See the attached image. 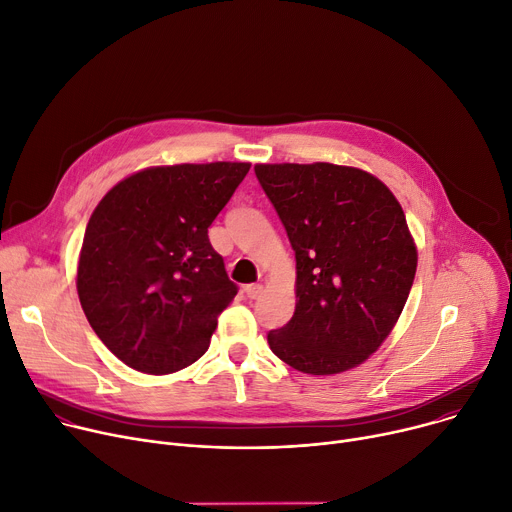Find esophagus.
Instances as JSON below:
<instances>
[{
	"instance_id": "1",
	"label": "esophagus",
	"mask_w": 512,
	"mask_h": 512,
	"mask_svg": "<svg viewBox=\"0 0 512 512\" xmlns=\"http://www.w3.org/2000/svg\"><path fill=\"white\" fill-rule=\"evenodd\" d=\"M245 292H247V296H249L251 300H255V298H259V296L263 294V286H261V284H249V286L245 288Z\"/></svg>"
}]
</instances>
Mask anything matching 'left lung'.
<instances>
[{"label":"left lung","instance_id":"1","mask_svg":"<svg viewBox=\"0 0 512 512\" xmlns=\"http://www.w3.org/2000/svg\"><path fill=\"white\" fill-rule=\"evenodd\" d=\"M255 175L296 255V309L267 333L271 352L306 374L362 364L395 327L416 276L399 201L354 166L257 164Z\"/></svg>","mask_w":512,"mask_h":512}]
</instances>
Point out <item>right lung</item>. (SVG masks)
I'll return each instance as SVG.
<instances>
[{
    "label": "right lung",
    "mask_w": 512,
    "mask_h": 512,
    "mask_svg": "<svg viewBox=\"0 0 512 512\" xmlns=\"http://www.w3.org/2000/svg\"><path fill=\"white\" fill-rule=\"evenodd\" d=\"M249 168L152 166L100 199L76 286L90 327L127 366L168 374L206 354L218 315L238 292L208 228Z\"/></svg>",
    "instance_id": "right-lung-1"
}]
</instances>
